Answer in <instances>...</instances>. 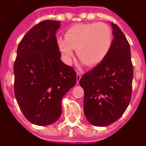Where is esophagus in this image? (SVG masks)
<instances>
[{"mask_svg":"<svg viewBox=\"0 0 146 146\" xmlns=\"http://www.w3.org/2000/svg\"><path fill=\"white\" fill-rule=\"evenodd\" d=\"M81 76H82V75H81V73H76V82H77V83H79V81L80 80Z\"/></svg>","mask_w":146,"mask_h":146,"instance_id":"1","label":"esophagus"}]
</instances>
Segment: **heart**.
<instances>
[{"mask_svg": "<svg viewBox=\"0 0 146 146\" xmlns=\"http://www.w3.org/2000/svg\"><path fill=\"white\" fill-rule=\"evenodd\" d=\"M113 42L112 31L105 23H90L73 25L66 31L65 38L57 40L59 50L66 62L77 55L89 66L102 63L110 52Z\"/></svg>", "mask_w": 146, "mask_h": 146, "instance_id": "heart-1", "label": "heart"}]
</instances>
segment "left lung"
<instances>
[{"mask_svg":"<svg viewBox=\"0 0 146 146\" xmlns=\"http://www.w3.org/2000/svg\"><path fill=\"white\" fill-rule=\"evenodd\" d=\"M111 25L114 38L108 55L80 80L84 90V113L95 126H106L119 119L132 96L133 67L129 43L116 24Z\"/></svg>","mask_w":146,"mask_h":146,"instance_id":"1","label":"left lung"}]
</instances>
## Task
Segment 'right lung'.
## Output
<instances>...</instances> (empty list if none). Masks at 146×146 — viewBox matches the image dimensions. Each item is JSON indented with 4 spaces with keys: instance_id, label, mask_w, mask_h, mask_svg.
Instances as JSON below:
<instances>
[{
    "instance_id": "1",
    "label": "right lung",
    "mask_w": 146,
    "mask_h": 146,
    "mask_svg": "<svg viewBox=\"0 0 146 146\" xmlns=\"http://www.w3.org/2000/svg\"><path fill=\"white\" fill-rule=\"evenodd\" d=\"M60 24L41 21L24 35L17 50L14 95L25 118L37 125L58 119L63 96L76 83L75 70L60 60L56 36Z\"/></svg>"
}]
</instances>
